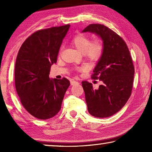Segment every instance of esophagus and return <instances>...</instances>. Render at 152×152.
<instances>
[{"label":"esophagus","instance_id":"34e87169","mask_svg":"<svg viewBox=\"0 0 152 152\" xmlns=\"http://www.w3.org/2000/svg\"><path fill=\"white\" fill-rule=\"evenodd\" d=\"M70 84H71V85H76V84H78L79 82L76 81V80H72L70 82Z\"/></svg>","mask_w":152,"mask_h":152}]
</instances>
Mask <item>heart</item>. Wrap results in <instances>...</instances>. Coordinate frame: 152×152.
<instances>
[{"instance_id": "heart-1", "label": "heart", "mask_w": 152, "mask_h": 152, "mask_svg": "<svg viewBox=\"0 0 152 152\" xmlns=\"http://www.w3.org/2000/svg\"><path fill=\"white\" fill-rule=\"evenodd\" d=\"M72 42L74 46L81 53H84V55L90 60L97 61L103 54L104 45L103 41L101 38H96L91 41L89 36L84 34H78L74 37ZM88 69V66L84 65L76 68V70L79 72H85Z\"/></svg>"}]
</instances>
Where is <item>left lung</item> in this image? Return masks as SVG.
<instances>
[{"label":"left lung","instance_id":"left-lung-1","mask_svg":"<svg viewBox=\"0 0 152 152\" xmlns=\"http://www.w3.org/2000/svg\"><path fill=\"white\" fill-rule=\"evenodd\" d=\"M82 32L96 33L104 45L91 77L102 84L96 90L91 83L82 82L88 110L95 117H109L119 111L132 94L135 73L132 56L122 37L104 25L91 24Z\"/></svg>","mask_w":152,"mask_h":152}]
</instances>
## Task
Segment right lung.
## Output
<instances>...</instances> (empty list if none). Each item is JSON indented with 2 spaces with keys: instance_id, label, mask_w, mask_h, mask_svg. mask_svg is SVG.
<instances>
[{
  "instance_id": "1",
  "label": "right lung",
  "mask_w": 152,
  "mask_h": 152,
  "mask_svg": "<svg viewBox=\"0 0 152 152\" xmlns=\"http://www.w3.org/2000/svg\"><path fill=\"white\" fill-rule=\"evenodd\" d=\"M70 25L38 30L20 48L15 67V88L27 111L37 119H48L60 111L70 81L50 79L53 64Z\"/></svg>"
}]
</instances>
